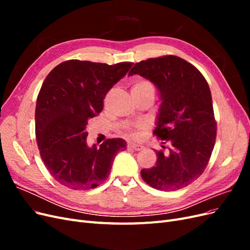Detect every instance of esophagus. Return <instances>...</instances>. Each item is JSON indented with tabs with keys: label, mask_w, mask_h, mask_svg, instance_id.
Returning <instances> with one entry per match:
<instances>
[{
	"label": "esophagus",
	"mask_w": 250,
	"mask_h": 250,
	"mask_svg": "<svg viewBox=\"0 0 250 250\" xmlns=\"http://www.w3.org/2000/svg\"><path fill=\"white\" fill-rule=\"evenodd\" d=\"M127 147L129 149H132L134 151H141L144 149V146L142 145H139V144H134V143H128Z\"/></svg>",
	"instance_id": "obj_1"
}]
</instances>
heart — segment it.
Returning <instances> with one entry per match:
<instances>
[{
	"instance_id": "1",
	"label": "heart",
	"mask_w": 250,
	"mask_h": 250,
	"mask_svg": "<svg viewBox=\"0 0 250 250\" xmlns=\"http://www.w3.org/2000/svg\"><path fill=\"white\" fill-rule=\"evenodd\" d=\"M143 93H150L154 95L155 87L154 85L148 80L140 79L135 81L131 86V94H143ZM129 135L132 138L138 137V132L135 130H130Z\"/></svg>"
}]
</instances>
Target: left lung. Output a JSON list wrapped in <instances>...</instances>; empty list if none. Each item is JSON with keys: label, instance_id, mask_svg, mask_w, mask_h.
Masks as SVG:
<instances>
[{"label": "left lung", "instance_id": "8db88e82", "mask_svg": "<svg viewBox=\"0 0 250 250\" xmlns=\"http://www.w3.org/2000/svg\"><path fill=\"white\" fill-rule=\"evenodd\" d=\"M135 74L157 87L162 104L153 133L170 143L167 152H156L154 167L141 171L142 178L157 190H179L201 175L214 149L217 124L209 86L193 64L174 55L135 63L128 76Z\"/></svg>", "mask_w": 250, "mask_h": 250}]
</instances>
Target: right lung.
Wrapping results in <instances>:
<instances>
[{"label": "right lung", "mask_w": 250, "mask_h": 250, "mask_svg": "<svg viewBox=\"0 0 250 250\" xmlns=\"http://www.w3.org/2000/svg\"><path fill=\"white\" fill-rule=\"evenodd\" d=\"M132 62L106 64L72 59L53 69L37 96L35 135L42 160L52 177L72 190L95 188L109 175L123 139L87 146V121L103 109L108 90Z\"/></svg>", "instance_id": "obj_1"}]
</instances>
